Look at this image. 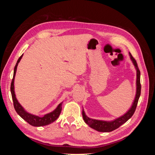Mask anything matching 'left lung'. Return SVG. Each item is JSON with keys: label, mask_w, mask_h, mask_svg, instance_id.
<instances>
[{"label": "left lung", "mask_w": 155, "mask_h": 155, "mask_svg": "<svg viewBox=\"0 0 155 155\" xmlns=\"http://www.w3.org/2000/svg\"><path fill=\"white\" fill-rule=\"evenodd\" d=\"M130 58L132 61V62L134 64V66L137 70V81H136V86H137V91H136V95L134 99L133 100V104L130 107V109L127 111L125 113L118 117L114 120L112 121H105V120H99L92 119L86 115L85 111L83 109L82 115L83 118L85 121V122L90 127L95 129L99 132H104V133H109L111 131L114 130L116 129H118L119 127L121 125L125 124L127 121L129 120L132 116L134 114L136 108H137L138 101L139 97L140 96V93H141V85H140V72L138 67V65L136 60L133 58L132 55L129 52V53Z\"/></svg>", "instance_id": "obj_1"}]
</instances>
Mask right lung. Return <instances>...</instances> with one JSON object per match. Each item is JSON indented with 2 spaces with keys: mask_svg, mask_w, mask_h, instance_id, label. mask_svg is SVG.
<instances>
[{
  "mask_svg": "<svg viewBox=\"0 0 155 155\" xmlns=\"http://www.w3.org/2000/svg\"><path fill=\"white\" fill-rule=\"evenodd\" d=\"M22 55L19 58H18L17 62L15 64V67L14 68L13 77L11 83L10 89H11L12 100L13 101L14 108H15L17 114L19 115L23 120H25L26 121H27L28 123L32 126L41 127V126H45V125H49L51 123H53L54 121H55L58 118V117L59 116L61 112V110H62L63 102L59 104L58 105V107L55 108V109H54L53 111L49 112L48 114H45L43 116L40 117L39 116H36L28 112L17 100V97L15 94V88H14V81H15V77L16 72H17V68L18 66V64L20 62L21 59H22Z\"/></svg>",
  "mask_w": 155,
  "mask_h": 155,
  "instance_id": "add662e5",
  "label": "right lung"
}]
</instances>
